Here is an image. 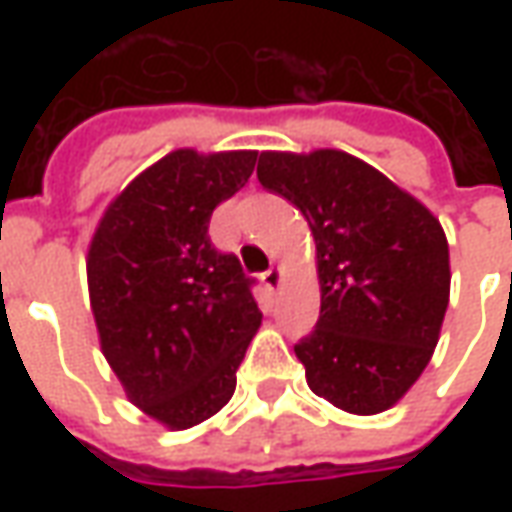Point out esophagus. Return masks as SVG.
I'll list each match as a JSON object with an SVG mask.
<instances>
[{
	"label": "esophagus",
	"instance_id": "obj_1",
	"mask_svg": "<svg viewBox=\"0 0 512 512\" xmlns=\"http://www.w3.org/2000/svg\"><path fill=\"white\" fill-rule=\"evenodd\" d=\"M279 282H282V271H279V266H271L268 271H263V285H266V288L277 290Z\"/></svg>",
	"mask_w": 512,
	"mask_h": 512
}]
</instances>
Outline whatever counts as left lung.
<instances>
[{
    "label": "left lung",
    "mask_w": 512,
    "mask_h": 512,
    "mask_svg": "<svg viewBox=\"0 0 512 512\" xmlns=\"http://www.w3.org/2000/svg\"><path fill=\"white\" fill-rule=\"evenodd\" d=\"M257 180L293 202L318 249L321 315L296 356L318 397L378 414L428 367L450 301L439 219L343 150L260 153Z\"/></svg>",
    "instance_id": "1"
}]
</instances>
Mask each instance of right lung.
Here are the masks:
<instances>
[{
    "mask_svg": "<svg viewBox=\"0 0 512 512\" xmlns=\"http://www.w3.org/2000/svg\"><path fill=\"white\" fill-rule=\"evenodd\" d=\"M257 153L175 150L117 197L95 230L87 279L106 362L145 414L191 428L233 397L260 326L238 257L211 244L213 208Z\"/></svg>",
    "mask_w": 512,
    "mask_h": 512,
    "instance_id": "obj_1",
    "label": "right lung"
}]
</instances>
